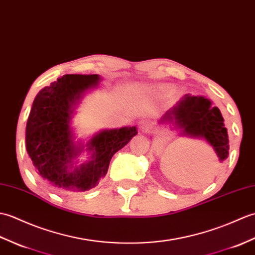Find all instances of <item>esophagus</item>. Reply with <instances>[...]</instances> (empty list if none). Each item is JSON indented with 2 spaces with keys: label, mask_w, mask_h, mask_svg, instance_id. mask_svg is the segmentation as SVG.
I'll use <instances>...</instances> for the list:
<instances>
[{
  "label": "esophagus",
  "mask_w": 255,
  "mask_h": 255,
  "mask_svg": "<svg viewBox=\"0 0 255 255\" xmlns=\"http://www.w3.org/2000/svg\"><path fill=\"white\" fill-rule=\"evenodd\" d=\"M148 126H149L148 121H142V122L139 123V128L142 129V131H145V129L148 128Z\"/></svg>",
  "instance_id": "obj_1"
}]
</instances>
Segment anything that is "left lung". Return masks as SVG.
Wrapping results in <instances>:
<instances>
[{
    "label": "left lung",
    "mask_w": 255,
    "mask_h": 255,
    "mask_svg": "<svg viewBox=\"0 0 255 255\" xmlns=\"http://www.w3.org/2000/svg\"><path fill=\"white\" fill-rule=\"evenodd\" d=\"M171 122L182 129L181 135L206 139L220 161L229 155V140L224 118L217 107H212L211 100L200 96L185 95L173 108L168 110L161 122Z\"/></svg>",
    "instance_id": "obj_1"
}]
</instances>
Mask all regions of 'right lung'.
<instances>
[{
  "instance_id": "obj_1",
  "label": "right lung",
  "mask_w": 255,
  "mask_h": 255,
  "mask_svg": "<svg viewBox=\"0 0 255 255\" xmlns=\"http://www.w3.org/2000/svg\"><path fill=\"white\" fill-rule=\"evenodd\" d=\"M97 74H66L38 93L26 126V148L37 173L58 188L86 191L108 171L112 156L126 146L136 128L105 129L90 140L87 163L69 171L80 149L73 144L70 121L73 106L85 90L98 84Z\"/></svg>"
}]
</instances>
